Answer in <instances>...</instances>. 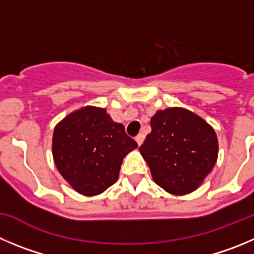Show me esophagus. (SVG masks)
<instances>
[{"label":"esophagus","instance_id":"1","mask_svg":"<svg viewBox=\"0 0 254 254\" xmlns=\"http://www.w3.org/2000/svg\"><path fill=\"white\" fill-rule=\"evenodd\" d=\"M144 138H145V136H144V134H139L138 136L135 138V140H136V143H138V145H141V144H143Z\"/></svg>","mask_w":254,"mask_h":254}]
</instances>
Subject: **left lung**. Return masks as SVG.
<instances>
[{"label": "left lung", "mask_w": 254, "mask_h": 254, "mask_svg": "<svg viewBox=\"0 0 254 254\" xmlns=\"http://www.w3.org/2000/svg\"><path fill=\"white\" fill-rule=\"evenodd\" d=\"M150 127L151 132L139 150L154 182L174 195L195 190L217 162L214 129L183 108L156 111Z\"/></svg>", "instance_id": "left-lung-1"}]
</instances>
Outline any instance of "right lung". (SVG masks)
I'll return each instance as SVG.
<instances>
[{"mask_svg":"<svg viewBox=\"0 0 254 254\" xmlns=\"http://www.w3.org/2000/svg\"><path fill=\"white\" fill-rule=\"evenodd\" d=\"M138 146L105 109L85 106L54 130L52 155L64 179L82 195H98L119 178L123 159Z\"/></svg>","mask_w":254,"mask_h":254,"instance_id":"add662e5","label":"right lung"}]
</instances>
